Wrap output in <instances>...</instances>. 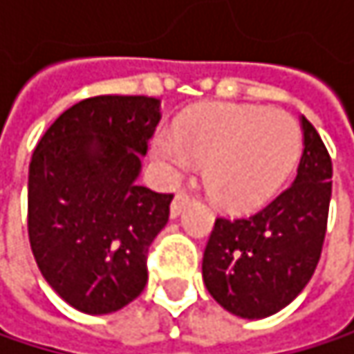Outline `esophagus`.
Returning a JSON list of instances; mask_svg holds the SVG:
<instances>
[{
    "instance_id": "esophagus-1",
    "label": "esophagus",
    "mask_w": 354,
    "mask_h": 354,
    "mask_svg": "<svg viewBox=\"0 0 354 354\" xmlns=\"http://www.w3.org/2000/svg\"><path fill=\"white\" fill-rule=\"evenodd\" d=\"M190 205V194L186 192V190H180L176 196H174V201H172V205H170V215L176 219L178 215L186 209Z\"/></svg>"
}]
</instances>
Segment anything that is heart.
Segmentation results:
<instances>
[{"label":"heart","instance_id":"1","mask_svg":"<svg viewBox=\"0 0 354 354\" xmlns=\"http://www.w3.org/2000/svg\"><path fill=\"white\" fill-rule=\"evenodd\" d=\"M153 153L174 176L205 164V186L227 211L268 203L301 156V127L285 110L219 104L196 110L153 137Z\"/></svg>","mask_w":354,"mask_h":354}]
</instances>
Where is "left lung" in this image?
<instances>
[{"label": "left lung", "instance_id": "left-lung-1", "mask_svg": "<svg viewBox=\"0 0 354 354\" xmlns=\"http://www.w3.org/2000/svg\"><path fill=\"white\" fill-rule=\"evenodd\" d=\"M304 153L293 184L262 211L219 217L203 254V281L230 314L268 318L287 308L318 266L332 194V160L301 116Z\"/></svg>", "mask_w": 354, "mask_h": 354}]
</instances>
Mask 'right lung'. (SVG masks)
Listing matches in <instances>:
<instances>
[{
	"instance_id": "add662e5",
	"label": "right lung",
	"mask_w": 354,
	"mask_h": 354,
	"mask_svg": "<svg viewBox=\"0 0 354 354\" xmlns=\"http://www.w3.org/2000/svg\"><path fill=\"white\" fill-rule=\"evenodd\" d=\"M160 100L96 96L67 108L28 170V238L46 283L71 308L102 316L147 285V252L174 194L139 186Z\"/></svg>"
}]
</instances>
